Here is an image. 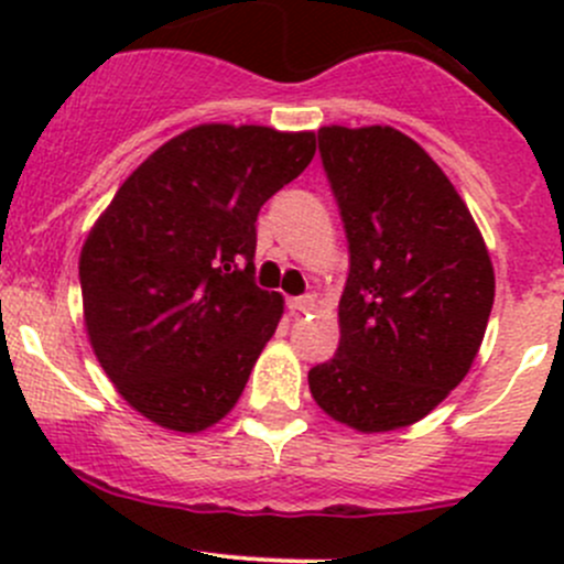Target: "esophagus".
<instances>
[{"mask_svg": "<svg viewBox=\"0 0 564 564\" xmlns=\"http://www.w3.org/2000/svg\"><path fill=\"white\" fill-rule=\"evenodd\" d=\"M316 300L311 294H303V297H289V311L292 314H305V311H314Z\"/></svg>", "mask_w": 564, "mask_h": 564, "instance_id": "esophagus-1", "label": "esophagus"}]
</instances>
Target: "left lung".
I'll return each instance as SVG.
<instances>
[{"instance_id":"obj_1","label":"left lung","mask_w":564,"mask_h":564,"mask_svg":"<svg viewBox=\"0 0 564 564\" xmlns=\"http://www.w3.org/2000/svg\"><path fill=\"white\" fill-rule=\"evenodd\" d=\"M318 155L349 242L340 344L314 401L357 431L417 423L469 371L494 305L486 242L445 172L392 128H322Z\"/></svg>"}]
</instances>
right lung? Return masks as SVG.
Wrapping results in <instances>:
<instances>
[{"label": "right lung", "instance_id": "right-lung-1", "mask_svg": "<svg viewBox=\"0 0 564 564\" xmlns=\"http://www.w3.org/2000/svg\"><path fill=\"white\" fill-rule=\"evenodd\" d=\"M314 133L198 124L124 180L84 242V318L119 395L172 431L237 403L283 314L256 286V218L305 172Z\"/></svg>", "mask_w": 564, "mask_h": 564}]
</instances>
